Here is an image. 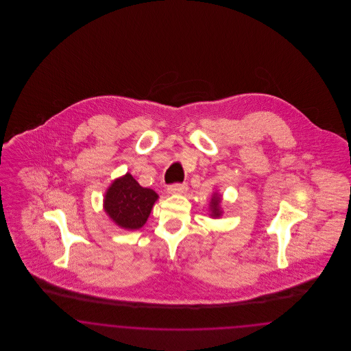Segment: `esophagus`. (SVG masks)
I'll list each match as a JSON object with an SVG mask.
<instances>
[{"instance_id": "esophagus-1", "label": "esophagus", "mask_w": 351, "mask_h": 351, "mask_svg": "<svg viewBox=\"0 0 351 351\" xmlns=\"http://www.w3.org/2000/svg\"><path fill=\"white\" fill-rule=\"evenodd\" d=\"M186 191V184H172L168 186V193L175 195V193H184Z\"/></svg>"}]
</instances>
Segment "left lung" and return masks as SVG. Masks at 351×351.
I'll return each instance as SVG.
<instances>
[{"label":"left lung","instance_id":"8db88e82","mask_svg":"<svg viewBox=\"0 0 351 351\" xmlns=\"http://www.w3.org/2000/svg\"><path fill=\"white\" fill-rule=\"evenodd\" d=\"M209 210H210V217L212 218H219L222 215V210H221V196L215 193L210 204H209Z\"/></svg>","mask_w":351,"mask_h":351}]
</instances>
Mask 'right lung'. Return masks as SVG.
<instances>
[{
	"label": "right lung",
	"instance_id": "add662e5",
	"mask_svg": "<svg viewBox=\"0 0 351 351\" xmlns=\"http://www.w3.org/2000/svg\"><path fill=\"white\" fill-rule=\"evenodd\" d=\"M158 195L143 188L130 173L118 178L108 188L104 197V209L110 219L122 229H141L150 216Z\"/></svg>",
	"mask_w": 351,
	"mask_h": 351
}]
</instances>
